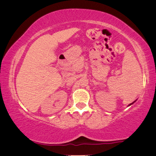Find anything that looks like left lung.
Instances as JSON below:
<instances>
[{
    "label": "left lung",
    "instance_id": "left-lung-1",
    "mask_svg": "<svg viewBox=\"0 0 156 156\" xmlns=\"http://www.w3.org/2000/svg\"><path fill=\"white\" fill-rule=\"evenodd\" d=\"M134 102H135V101H134ZM134 102H132V103H131V104H130V105H129V106H130V105H132V104H133V103H134Z\"/></svg>",
    "mask_w": 156,
    "mask_h": 156
}]
</instances>
